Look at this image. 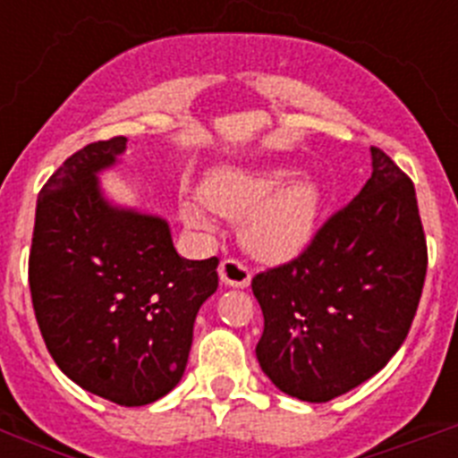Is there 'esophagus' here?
Returning a JSON list of instances; mask_svg holds the SVG:
<instances>
[{"instance_id": "obj_1", "label": "esophagus", "mask_w": 458, "mask_h": 458, "mask_svg": "<svg viewBox=\"0 0 458 458\" xmlns=\"http://www.w3.org/2000/svg\"><path fill=\"white\" fill-rule=\"evenodd\" d=\"M220 273V282L225 286H236V289H245L252 282V273L248 270V266H242L236 259H225L217 268Z\"/></svg>"}]
</instances>
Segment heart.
<instances>
[{
  "mask_svg": "<svg viewBox=\"0 0 458 458\" xmlns=\"http://www.w3.org/2000/svg\"><path fill=\"white\" fill-rule=\"evenodd\" d=\"M289 167H217L201 185V199H181L185 226L208 233L210 213L241 220V242L252 257L279 264L310 245L323 208V190Z\"/></svg>",
  "mask_w": 458,
  "mask_h": 458,
  "instance_id": "obj_1",
  "label": "heart"
}]
</instances>
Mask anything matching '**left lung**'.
<instances>
[{"mask_svg":"<svg viewBox=\"0 0 458 458\" xmlns=\"http://www.w3.org/2000/svg\"><path fill=\"white\" fill-rule=\"evenodd\" d=\"M427 241L415 185L371 147V179L291 264L259 273L261 371L284 394L326 403L390 362L418 311Z\"/></svg>","mask_w":458,"mask_h":458,"instance_id":"left-lung-1","label":"left lung"}]
</instances>
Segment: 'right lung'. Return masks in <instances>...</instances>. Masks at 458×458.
Wrapping results in <instances>:
<instances>
[{
    "instance_id": "add662e5",
    "label": "right lung",
    "mask_w": 458,
    "mask_h": 458,
    "mask_svg": "<svg viewBox=\"0 0 458 458\" xmlns=\"http://www.w3.org/2000/svg\"><path fill=\"white\" fill-rule=\"evenodd\" d=\"M125 141H93L43 185L30 289L56 367L107 402L147 406L183 378L197 311L217 291V259H183L165 217L105 194L98 176Z\"/></svg>"
}]
</instances>
